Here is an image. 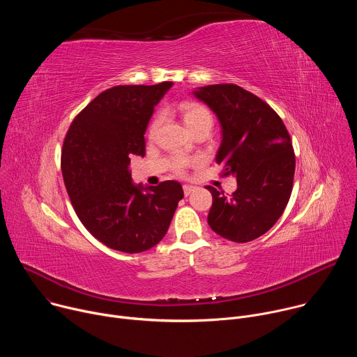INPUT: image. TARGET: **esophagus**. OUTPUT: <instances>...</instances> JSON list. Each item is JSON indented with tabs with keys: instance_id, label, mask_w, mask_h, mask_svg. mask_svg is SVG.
<instances>
[{
	"instance_id": "34e87169",
	"label": "esophagus",
	"mask_w": 357,
	"mask_h": 357,
	"mask_svg": "<svg viewBox=\"0 0 357 357\" xmlns=\"http://www.w3.org/2000/svg\"><path fill=\"white\" fill-rule=\"evenodd\" d=\"M193 190H195V186H192V185H183V193H185V196H189Z\"/></svg>"
}]
</instances>
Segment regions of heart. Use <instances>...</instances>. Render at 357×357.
<instances>
[{
    "instance_id": "1",
    "label": "heart",
    "mask_w": 357,
    "mask_h": 357,
    "mask_svg": "<svg viewBox=\"0 0 357 357\" xmlns=\"http://www.w3.org/2000/svg\"><path fill=\"white\" fill-rule=\"evenodd\" d=\"M179 112H181V114H182V119H183L185 126H186L189 130H193V128L200 127V126H212V124H213V117H212L211 112H209L206 107H203V106L186 103V105H182V106L179 107ZM158 123H160V120L155 119L154 123L151 124V128H149L151 132L155 131ZM185 167H186V162H185V161H181V162H178V165H176V169H178V171H183Z\"/></svg>"
}]
</instances>
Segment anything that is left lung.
<instances>
[{"label": "left lung", "mask_w": 357, "mask_h": 357, "mask_svg": "<svg viewBox=\"0 0 357 357\" xmlns=\"http://www.w3.org/2000/svg\"><path fill=\"white\" fill-rule=\"evenodd\" d=\"M192 94L218 117L222 130L216 162L237 179L226 197L213 186L208 223L234 243L263 236L281 218L292 190L295 155L280 116L261 98L236 84L196 87Z\"/></svg>", "instance_id": "1"}]
</instances>
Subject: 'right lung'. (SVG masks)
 <instances>
[{
	"mask_svg": "<svg viewBox=\"0 0 357 357\" xmlns=\"http://www.w3.org/2000/svg\"><path fill=\"white\" fill-rule=\"evenodd\" d=\"M172 82L114 86L73 120L62 151L63 181L83 226L107 247L142 252L168 231L182 185L134 183L130 157L145 155L148 123Z\"/></svg>",
	"mask_w": 357,
	"mask_h": 357,
	"instance_id": "obj_1",
	"label": "right lung"
}]
</instances>
